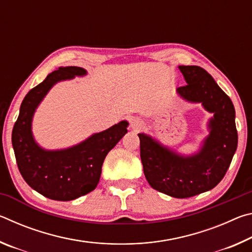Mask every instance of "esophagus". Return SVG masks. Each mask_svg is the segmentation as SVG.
<instances>
[{"label":"esophagus","instance_id":"1","mask_svg":"<svg viewBox=\"0 0 252 252\" xmlns=\"http://www.w3.org/2000/svg\"><path fill=\"white\" fill-rule=\"evenodd\" d=\"M144 126V122L142 119L140 118H134L131 120V127L134 131H139L140 129H142V126Z\"/></svg>","mask_w":252,"mask_h":252}]
</instances>
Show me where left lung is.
Returning a JSON list of instances; mask_svg holds the SVG:
<instances>
[{
    "instance_id": "obj_1",
    "label": "left lung",
    "mask_w": 252,
    "mask_h": 252,
    "mask_svg": "<svg viewBox=\"0 0 252 252\" xmlns=\"http://www.w3.org/2000/svg\"><path fill=\"white\" fill-rule=\"evenodd\" d=\"M187 85L177 89L183 99L201 103L213 113L210 133L199 152L181 156L151 136L139 133L143 172L153 189L173 198H190L206 192L222 180L238 146L236 112L230 97L212 76L197 65H180Z\"/></svg>"
}]
</instances>
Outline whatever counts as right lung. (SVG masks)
<instances>
[{"mask_svg":"<svg viewBox=\"0 0 252 252\" xmlns=\"http://www.w3.org/2000/svg\"><path fill=\"white\" fill-rule=\"evenodd\" d=\"M85 74L87 71L79 66H61L50 73L25 95L12 131L16 163L25 182L44 197L58 201H70L94 190L106 155L127 132L129 123L121 121L63 150H44L35 142L32 119L46 93L60 81Z\"/></svg>","mask_w":252,"mask_h":252,"instance_id":"1","label":"right lung"}]
</instances>
